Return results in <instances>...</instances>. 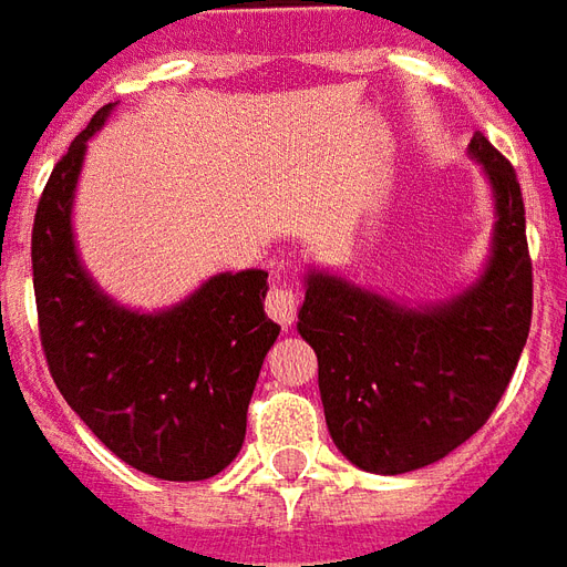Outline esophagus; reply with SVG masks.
Listing matches in <instances>:
<instances>
[{
    "mask_svg": "<svg viewBox=\"0 0 567 567\" xmlns=\"http://www.w3.org/2000/svg\"><path fill=\"white\" fill-rule=\"evenodd\" d=\"M299 311V292L289 284H275L266 296V313L280 326H289Z\"/></svg>",
    "mask_w": 567,
    "mask_h": 567,
    "instance_id": "esophagus-1",
    "label": "esophagus"
}]
</instances>
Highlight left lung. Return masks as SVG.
Listing matches in <instances>:
<instances>
[{
	"instance_id": "obj_1",
	"label": "left lung",
	"mask_w": 567,
	"mask_h": 567,
	"mask_svg": "<svg viewBox=\"0 0 567 567\" xmlns=\"http://www.w3.org/2000/svg\"><path fill=\"white\" fill-rule=\"evenodd\" d=\"M495 193L493 259L437 308H404L311 271L299 311L317 353L334 447L371 474L423 468L465 444L502 402L532 326V256L514 165L471 138Z\"/></svg>"
}]
</instances>
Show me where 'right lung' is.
Returning a JSON list of instances; mask_svg holds the SVG:
<instances>
[{
  "mask_svg": "<svg viewBox=\"0 0 567 567\" xmlns=\"http://www.w3.org/2000/svg\"><path fill=\"white\" fill-rule=\"evenodd\" d=\"M99 109L53 165L32 223V287L48 369L72 411L117 458L159 481H208L244 444L247 404L280 326L266 271L217 275L163 313L117 308L86 278L72 196Z\"/></svg>",
  "mask_w": 567,
  "mask_h": 567,
  "instance_id": "add662e5",
  "label": "right lung"
}]
</instances>
